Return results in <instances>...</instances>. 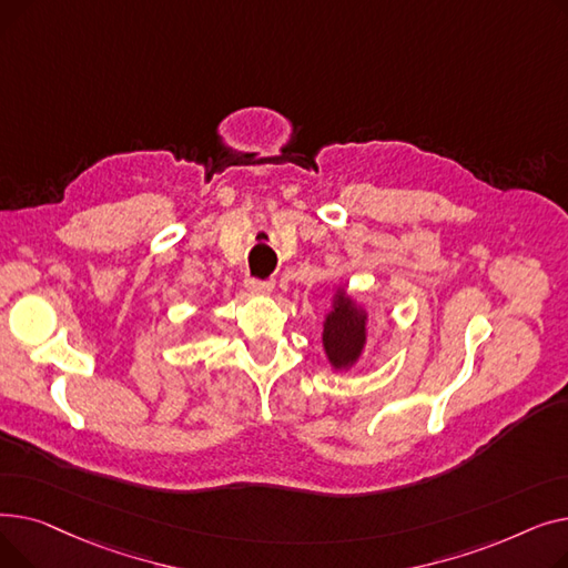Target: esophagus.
<instances>
[{
	"instance_id": "1",
	"label": "esophagus",
	"mask_w": 568,
	"mask_h": 568,
	"mask_svg": "<svg viewBox=\"0 0 568 568\" xmlns=\"http://www.w3.org/2000/svg\"><path fill=\"white\" fill-rule=\"evenodd\" d=\"M246 290L251 294H268L274 290V281H257V278H248L246 281Z\"/></svg>"
}]
</instances>
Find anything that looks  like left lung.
Returning <instances> with one entry per match:
<instances>
[{
    "mask_svg": "<svg viewBox=\"0 0 568 568\" xmlns=\"http://www.w3.org/2000/svg\"><path fill=\"white\" fill-rule=\"evenodd\" d=\"M368 324L366 306L345 285H336L322 320V349L334 373H347L359 364L368 345Z\"/></svg>",
    "mask_w": 568,
    "mask_h": 568,
    "instance_id": "left-lung-1",
    "label": "left lung"
}]
</instances>
